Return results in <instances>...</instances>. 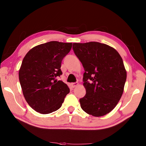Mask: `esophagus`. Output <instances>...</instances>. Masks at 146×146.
Masks as SVG:
<instances>
[{
	"mask_svg": "<svg viewBox=\"0 0 146 146\" xmlns=\"http://www.w3.org/2000/svg\"><path fill=\"white\" fill-rule=\"evenodd\" d=\"M71 85L72 86V88H75L78 85V83L76 82V83H71Z\"/></svg>",
	"mask_w": 146,
	"mask_h": 146,
	"instance_id": "obj_1",
	"label": "esophagus"
}]
</instances>
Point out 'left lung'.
Wrapping results in <instances>:
<instances>
[{"mask_svg":"<svg viewBox=\"0 0 146 146\" xmlns=\"http://www.w3.org/2000/svg\"><path fill=\"white\" fill-rule=\"evenodd\" d=\"M73 49L85 69L86 95L79 100L81 108L92 116H104L123 94L127 79L123 61L115 49L98 42L73 43Z\"/></svg>","mask_w":146,"mask_h":146,"instance_id":"obj_1","label":"left lung"}]
</instances>
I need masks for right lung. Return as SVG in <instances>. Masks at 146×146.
<instances>
[{"label": "right lung", "instance_id": "right-lung-1", "mask_svg": "<svg viewBox=\"0 0 146 146\" xmlns=\"http://www.w3.org/2000/svg\"><path fill=\"white\" fill-rule=\"evenodd\" d=\"M72 43L50 41L31 49L22 62L19 79L23 95L35 111L47 114L58 110L70 92L68 86L56 79L62 74L61 64Z\"/></svg>", "mask_w": 146, "mask_h": 146}]
</instances>
